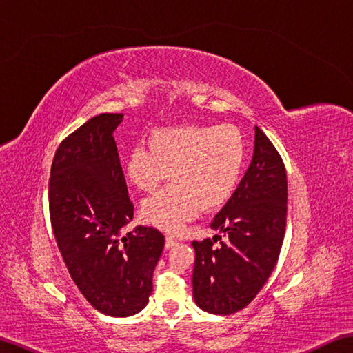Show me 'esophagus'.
Wrapping results in <instances>:
<instances>
[{"label": "esophagus", "instance_id": "34e87169", "mask_svg": "<svg viewBox=\"0 0 353 353\" xmlns=\"http://www.w3.org/2000/svg\"><path fill=\"white\" fill-rule=\"evenodd\" d=\"M176 244H177V239H174L172 236L165 238V249H171V247H174Z\"/></svg>", "mask_w": 353, "mask_h": 353}]
</instances>
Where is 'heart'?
I'll list each match as a JSON object with an SVG mask.
<instances>
[{"label": "heart", "instance_id": "1", "mask_svg": "<svg viewBox=\"0 0 353 353\" xmlns=\"http://www.w3.org/2000/svg\"><path fill=\"white\" fill-rule=\"evenodd\" d=\"M245 159V142L236 127L186 124L150 133L148 148L134 147L125 159V177L144 200V221L165 232H181L203 209H216L234 196Z\"/></svg>", "mask_w": 353, "mask_h": 353}]
</instances>
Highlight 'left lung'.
I'll return each mask as SVG.
<instances>
[{"label":"left lung","instance_id":"obj_1","mask_svg":"<svg viewBox=\"0 0 353 353\" xmlns=\"http://www.w3.org/2000/svg\"><path fill=\"white\" fill-rule=\"evenodd\" d=\"M287 170L282 157L259 127H254V153L249 170L211 228L226 241H192L196 264L194 301L203 311L229 316L245 308L279 258L287 226Z\"/></svg>","mask_w":353,"mask_h":353}]
</instances>
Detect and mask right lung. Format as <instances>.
<instances>
[{"instance_id": "right-lung-1", "label": "right lung", "mask_w": 353, "mask_h": 353, "mask_svg": "<svg viewBox=\"0 0 353 353\" xmlns=\"http://www.w3.org/2000/svg\"><path fill=\"white\" fill-rule=\"evenodd\" d=\"M123 114L89 119L59 144L48 181L52 234L66 268L95 310L114 317L139 312L153 291L165 236L154 228H121L133 203L114 130Z\"/></svg>"}]
</instances>
